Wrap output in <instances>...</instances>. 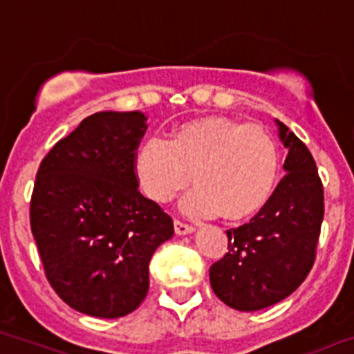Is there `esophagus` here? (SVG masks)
I'll return each instance as SVG.
<instances>
[{"instance_id": "34e87169", "label": "esophagus", "mask_w": 354, "mask_h": 354, "mask_svg": "<svg viewBox=\"0 0 354 354\" xmlns=\"http://www.w3.org/2000/svg\"><path fill=\"white\" fill-rule=\"evenodd\" d=\"M174 226H175V233H177V235H189V233L194 232V226L186 225V223L179 221V219L174 223Z\"/></svg>"}]
</instances>
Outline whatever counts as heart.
<instances>
[{
    "label": "heart",
    "instance_id": "obj_1",
    "mask_svg": "<svg viewBox=\"0 0 354 354\" xmlns=\"http://www.w3.org/2000/svg\"><path fill=\"white\" fill-rule=\"evenodd\" d=\"M140 187L156 203H168L187 186V216L221 212L230 221L263 209L279 175V151L259 124L207 118L177 126L165 140L151 138L135 154Z\"/></svg>",
    "mask_w": 354,
    "mask_h": 354
}]
</instances>
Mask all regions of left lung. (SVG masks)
Instances as JSON below:
<instances>
[{"instance_id":"left-lung-1","label":"left lung","mask_w":354,"mask_h":354,"mask_svg":"<svg viewBox=\"0 0 354 354\" xmlns=\"http://www.w3.org/2000/svg\"><path fill=\"white\" fill-rule=\"evenodd\" d=\"M275 124L288 149L286 175L251 221L226 232L228 252L209 270L217 298L242 313L267 309L304 283L325 214L313 154L286 124Z\"/></svg>"}]
</instances>
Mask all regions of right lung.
<instances>
[{"label": "right lung", "mask_w": 354, "mask_h": 354, "mask_svg": "<svg viewBox=\"0 0 354 354\" xmlns=\"http://www.w3.org/2000/svg\"><path fill=\"white\" fill-rule=\"evenodd\" d=\"M142 112H98L41 161L31 232L48 283L64 304L95 317L133 313L149 290V261L174 221L142 196L135 151Z\"/></svg>", "instance_id": "1"}]
</instances>
